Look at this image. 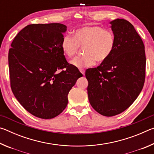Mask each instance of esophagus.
<instances>
[{"mask_svg":"<svg viewBox=\"0 0 154 154\" xmlns=\"http://www.w3.org/2000/svg\"><path fill=\"white\" fill-rule=\"evenodd\" d=\"M79 71H80L81 73H82L83 75H85V71H84V70H83V69H80Z\"/></svg>","mask_w":154,"mask_h":154,"instance_id":"obj_1","label":"esophagus"}]
</instances>
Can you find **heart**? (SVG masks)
<instances>
[{"mask_svg":"<svg viewBox=\"0 0 154 154\" xmlns=\"http://www.w3.org/2000/svg\"><path fill=\"white\" fill-rule=\"evenodd\" d=\"M61 49L64 55L71 58L83 48L85 54L72 60L71 63L78 69L90 67L98 62L106 61L116 47V38L111 31L97 26H87L77 28L72 36L69 35L62 38Z\"/></svg>","mask_w":154,"mask_h":154,"instance_id":"b5f03b06","label":"heart"}]
</instances>
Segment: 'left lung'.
<instances>
[{
	"label": "left lung",
	"mask_w": 154,
	"mask_h": 154,
	"mask_svg": "<svg viewBox=\"0 0 154 154\" xmlns=\"http://www.w3.org/2000/svg\"><path fill=\"white\" fill-rule=\"evenodd\" d=\"M110 23L116 38L113 53L85 71L90 105L106 117L122 113L136 100L144 85L146 65L144 43L132 24L124 19Z\"/></svg>",
	"instance_id": "1"
}]
</instances>
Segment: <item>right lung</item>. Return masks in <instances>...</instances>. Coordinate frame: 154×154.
Wrapping results in <instances>:
<instances>
[{
	"label": "right lung",
	"mask_w": 154,
	"mask_h": 154,
	"mask_svg": "<svg viewBox=\"0 0 154 154\" xmlns=\"http://www.w3.org/2000/svg\"><path fill=\"white\" fill-rule=\"evenodd\" d=\"M66 30L59 23L28 25L15 36L9 50L12 92L37 118L51 119L60 114L67 106L69 91L83 76L62 53Z\"/></svg>",
	"instance_id": "add662e5"
}]
</instances>
